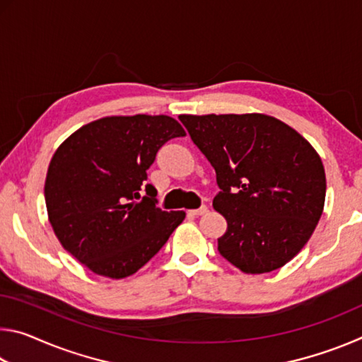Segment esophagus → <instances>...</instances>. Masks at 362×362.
I'll return each instance as SVG.
<instances>
[{
	"mask_svg": "<svg viewBox=\"0 0 362 362\" xmlns=\"http://www.w3.org/2000/svg\"><path fill=\"white\" fill-rule=\"evenodd\" d=\"M207 211H209V207L203 204L201 207H198V209L188 211V214H192V216H204V214H207Z\"/></svg>",
	"mask_w": 362,
	"mask_h": 362,
	"instance_id": "1",
	"label": "esophagus"
}]
</instances>
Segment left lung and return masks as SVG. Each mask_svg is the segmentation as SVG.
Wrapping results in <instances>:
<instances>
[{
    "label": "left lung",
    "mask_w": 362,
    "mask_h": 362,
    "mask_svg": "<svg viewBox=\"0 0 362 362\" xmlns=\"http://www.w3.org/2000/svg\"><path fill=\"white\" fill-rule=\"evenodd\" d=\"M216 169L214 209L226 218L218 252L247 274L292 260L313 235L326 199V173L306 139L273 116L180 115Z\"/></svg>",
    "instance_id": "left-lung-1"
}]
</instances>
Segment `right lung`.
I'll return each mask as SVG.
<instances>
[{"instance_id":"right-lung-1","label":"right lung","mask_w":362,"mask_h":362,"mask_svg":"<svg viewBox=\"0 0 362 362\" xmlns=\"http://www.w3.org/2000/svg\"><path fill=\"white\" fill-rule=\"evenodd\" d=\"M183 136L166 115L107 116L73 132L54 153L45 183L49 222L66 252L112 279L156 255L185 212L156 207L146 170L168 140Z\"/></svg>"}]
</instances>
